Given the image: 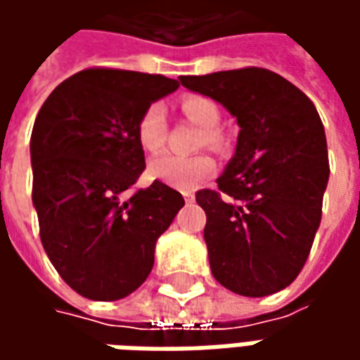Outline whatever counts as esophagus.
I'll return each instance as SVG.
<instances>
[{"label": "esophagus", "instance_id": "1", "mask_svg": "<svg viewBox=\"0 0 360 360\" xmlns=\"http://www.w3.org/2000/svg\"><path fill=\"white\" fill-rule=\"evenodd\" d=\"M183 196H185V202H187V204L195 202V195H191V193H185Z\"/></svg>", "mask_w": 360, "mask_h": 360}]
</instances>
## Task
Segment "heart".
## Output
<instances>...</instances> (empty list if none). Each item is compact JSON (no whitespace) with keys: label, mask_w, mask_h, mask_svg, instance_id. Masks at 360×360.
I'll return each mask as SVG.
<instances>
[{"label":"heart","mask_w":360,"mask_h":360,"mask_svg":"<svg viewBox=\"0 0 360 360\" xmlns=\"http://www.w3.org/2000/svg\"><path fill=\"white\" fill-rule=\"evenodd\" d=\"M183 115L193 121L195 125L204 129V142L214 146L218 142V133L214 131L219 123V110L216 103L206 96H185L181 100ZM165 134V110L162 103H150L142 111L136 123V141L146 154H156L164 144ZM214 160L210 156L179 158L173 154L150 160L148 175L150 179L160 181L167 187L179 188V191H193L214 172Z\"/></svg>","instance_id":"b5f03b06"}]
</instances>
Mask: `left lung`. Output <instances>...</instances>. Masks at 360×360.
Returning a JSON list of instances; mask_svg holds the SVG:
<instances>
[{
	"label": "left lung",
	"mask_w": 360,
	"mask_h": 360,
	"mask_svg": "<svg viewBox=\"0 0 360 360\" xmlns=\"http://www.w3.org/2000/svg\"><path fill=\"white\" fill-rule=\"evenodd\" d=\"M221 103L239 125L219 191H198L214 278L243 297L285 289L309 258L330 177L324 125L314 103L268 69L181 77Z\"/></svg>",
	"instance_id": "1"
}]
</instances>
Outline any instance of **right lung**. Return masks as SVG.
Segmentation results:
<instances>
[{
    "instance_id": "right-lung-1",
    "label": "right lung",
    "mask_w": 360,
    "mask_h": 360,
    "mask_svg": "<svg viewBox=\"0 0 360 360\" xmlns=\"http://www.w3.org/2000/svg\"><path fill=\"white\" fill-rule=\"evenodd\" d=\"M177 89L164 75L86 69L61 82L36 115L30 162L40 239L59 276L86 299L117 301L139 289L158 237L185 206L160 181L127 195L144 172L139 117Z\"/></svg>"
}]
</instances>
